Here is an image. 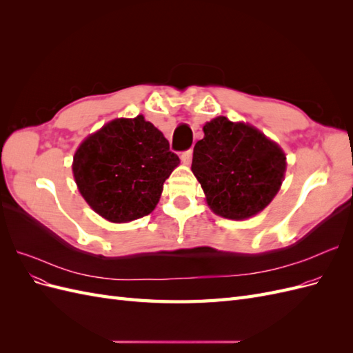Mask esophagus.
I'll return each mask as SVG.
<instances>
[{
  "label": "esophagus",
  "mask_w": 353,
  "mask_h": 353,
  "mask_svg": "<svg viewBox=\"0 0 353 353\" xmlns=\"http://www.w3.org/2000/svg\"><path fill=\"white\" fill-rule=\"evenodd\" d=\"M191 159H193V150H187V152H184L183 154H181V160H183V162L185 163V165H190L191 163Z\"/></svg>",
  "instance_id": "34e87169"
}]
</instances>
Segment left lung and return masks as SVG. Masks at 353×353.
<instances>
[{
    "mask_svg": "<svg viewBox=\"0 0 353 353\" xmlns=\"http://www.w3.org/2000/svg\"><path fill=\"white\" fill-rule=\"evenodd\" d=\"M191 170L209 208L227 219H248L270 205L283 184L285 154L254 126L218 116L203 126Z\"/></svg>",
    "mask_w": 353,
    "mask_h": 353,
    "instance_id": "left-lung-1",
    "label": "left lung"
}]
</instances>
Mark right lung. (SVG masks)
I'll return each mask as SVG.
<instances>
[{"label": "right lung", "mask_w": 353, "mask_h": 353, "mask_svg": "<svg viewBox=\"0 0 353 353\" xmlns=\"http://www.w3.org/2000/svg\"><path fill=\"white\" fill-rule=\"evenodd\" d=\"M179 165L169 143L143 114L114 119L85 138L73 156V176L85 201L114 223L152 213L163 183Z\"/></svg>", "instance_id": "obj_1"}]
</instances>
